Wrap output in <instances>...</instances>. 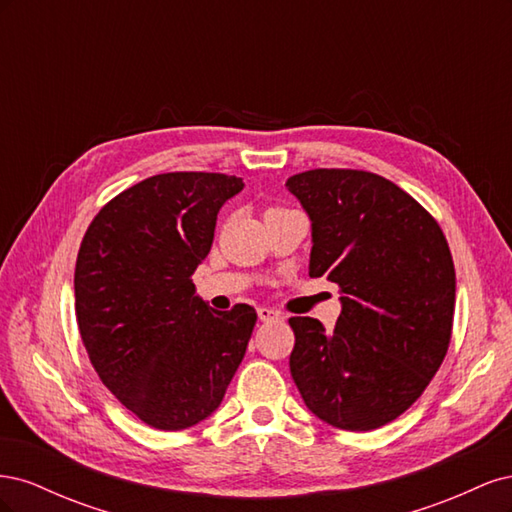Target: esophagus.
<instances>
[{
	"label": "esophagus",
	"mask_w": 512,
	"mask_h": 512,
	"mask_svg": "<svg viewBox=\"0 0 512 512\" xmlns=\"http://www.w3.org/2000/svg\"><path fill=\"white\" fill-rule=\"evenodd\" d=\"M258 318L262 322H275V320H284V316L277 312V309L271 307H258Z\"/></svg>",
	"instance_id": "34e87169"
}]
</instances>
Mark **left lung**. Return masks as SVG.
<instances>
[{
	"label": "left lung",
	"mask_w": 512,
	"mask_h": 512,
	"mask_svg": "<svg viewBox=\"0 0 512 512\" xmlns=\"http://www.w3.org/2000/svg\"><path fill=\"white\" fill-rule=\"evenodd\" d=\"M312 222L309 277L342 290L333 331L294 316L290 374L320 421L369 431L395 421L451 342L455 267L438 222L389 179L316 168L286 181Z\"/></svg>",
	"instance_id": "obj_1"
}]
</instances>
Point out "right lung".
I'll return each mask as SVG.
<instances>
[{"label": "right lung", "instance_id": "1", "mask_svg": "<svg viewBox=\"0 0 512 512\" xmlns=\"http://www.w3.org/2000/svg\"><path fill=\"white\" fill-rule=\"evenodd\" d=\"M243 188L220 173L149 177L115 196L83 237L74 297L89 361L156 429H188L218 410L252 337V305L218 312L190 280L222 205Z\"/></svg>", "mask_w": 512, "mask_h": 512}]
</instances>
